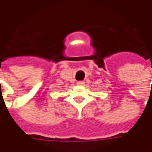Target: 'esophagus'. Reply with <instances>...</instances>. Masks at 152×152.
<instances>
[{
    "label": "esophagus",
    "mask_w": 152,
    "mask_h": 152,
    "mask_svg": "<svg viewBox=\"0 0 152 152\" xmlns=\"http://www.w3.org/2000/svg\"><path fill=\"white\" fill-rule=\"evenodd\" d=\"M78 86H84L85 85V81L84 80H79V81H77V83H76Z\"/></svg>",
    "instance_id": "obj_1"
}]
</instances>
